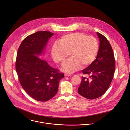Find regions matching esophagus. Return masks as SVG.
Listing matches in <instances>:
<instances>
[{"label":"esophagus","instance_id":"34e87169","mask_svg":"<svg viewBox=\"0 0 130 130\" xmlns=\"http://www.w3.org/2000/svg\"><path fill=\"white\" fill-rule=\"evenodd\" d=\"M71 75H72L70 73H64V76H71Z\"/></svg>","mask_w":130,"mask_h":130}]
</instances>
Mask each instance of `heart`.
Wrapping results in <instances>:
<instances>
[{"mask_svg":"<svg viewBox=\"0 0 130 130\" xmlns=\"http://www.w3.org/2000/svg\"><path fill=\"white\" fill-rule=\"evenodd\" d=\"M99 50L98 43L93 36L75 32L62 36L53 45L51 54L54 60L63 63L70 54L71 58L62 67L68 73H74L82 67L88 66L95 59Z\"/></svg>","mask_w":130,"mask_h":130,"instance_id":"heart-1","label":"heart"}]
</instances>
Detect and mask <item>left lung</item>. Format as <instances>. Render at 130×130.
<instances>
[{"label":"left lung","mask_w":130,"mask_h":130,"mask_svg":"<svg viewBox=\"0 0 130 130\" xmlns=\"http://www.w3.org/2000/svg\"><path fill=\"white\" fill-rule=\"evenodd\" d=\"M100 41L97 56L87 68L82 70L90 78L83 77L78 93L88 99H95L101 96L108 89L113 77L115 60L109 42L102 35L96 32Z\"/></svg>","instance_id":"8db88e82"}]
</instances>
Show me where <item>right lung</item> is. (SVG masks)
<instances>
[{
	"mask_svg": "<svg viewBox=\"0 0 130 130\" xmlns=\"http://www.w3.org/2000/svg\"><path fill=\"white\" fill-rule=\"evenodd\" d=\"M53 33L39 31L27 36L18 49L15 68L23 88L32 98L44 102L53 98L58 91L64 74L53 68L40 56Z\"/></svg>",
	"mask_w": 130,
	"mask_h": 130,
	"instance_id": "obj_1",
	"label": "right lung"
}]
</instances>
